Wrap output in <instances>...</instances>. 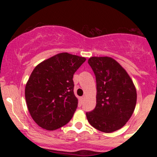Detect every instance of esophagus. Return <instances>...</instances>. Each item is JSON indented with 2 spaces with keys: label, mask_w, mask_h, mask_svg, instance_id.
<instances>
[{
  "label": "esophagus",
  "mask_w": 157,
  "mask_h": 157,
  "mask_svg": "<svg viewBox=\"0 0 157 157\" xmlns=\"http://www.w3.org/2000/svg\"><path fill=\"white\" fill-rule=\"evenodd\" d=\"M84 100H85V97L84 96H82V97H80V101L81 103H82V102H83Z\"/></svg>",
  "instance_id": "1"
}]
</instances>
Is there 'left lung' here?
<instances>
[{
	"label": "left lung",
	"mask_w": 157,
	"mask_h": 157,
	"mask_svg": "<svg viewBox=\"0 0 157 157\" xmlns=\"http://www.w3.org/2000/svg\"><path fill=\"white\" fill-rule=\"evenodd\" d=\"M88 63L97 82V104L86 117L91 125L104 133L117 131L134 113L136 91L134 82L119 63L109 57H91Z\"/></svg>",
	"instance_id": "8db88e82"
}]
</instances>
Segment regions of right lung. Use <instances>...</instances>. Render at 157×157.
Returning <instances> with one entry per match:
<instances>
[{
    "label": "right lung",
    "mask_w": 157,
    "mask_h": 157,
    "mask_svg": "<svg viewBox=\"0 0 157 157\" xmlns=\"http://www.w3.org/2000/svg\"><path fill=\"white\" fill-rule=\"evenodd\" d=\"M86 60L63 52L43 61L33 70L25 97L30 115L40 127L54 131L72 118L78 103L73 76Z\"/></svg>",
    "instance_id": "obj_1"
}]
</instances>
